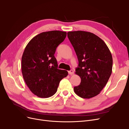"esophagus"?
I'll return each instance as SVG.
<instances>
[{"mask_svg":"<svg viewBox=\"0 0 129 129\" xmlns=\"http://www.w3.org/2000/svg\"><path fill=\"white\" fill-rule=\"evenodd\" d=\"M68 72H69V74H70V75H73V74H74V71L72 70L69 71Z\"/></svg>","mask_w":129,"mask_h":129,"instance_id":"34e87169","label":"esophagus"}]
</instances>
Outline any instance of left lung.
Instances as JSON below:
<instances>
[{
	"mask_svg": "<svg viewBox=\"0 0 129 129\" xmlns=\"http://www.w3.org/2000/svg\"><path fill=\"white\" fill-rule=\"evenodd\" d=\"M67 37L79 62L75 74L81 78L80 85L74 87V92L81 98H92L100 93L110 78L111 53L104 41L92 33L70 31Z\"/></svg>",
	"mask_w": 129,
	"mask_h": 129,
	"instance_id": "8db88e82",
	"label": "left lung"
}]
</instances>
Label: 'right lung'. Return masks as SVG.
Masks as SVG:
<instances>
[{
    "instance_id": "1",
    "label": "right lung",
    "mask_w": 129,
    "mask_h": 129,
    "mask_svg": "<svg viewBox=\"0 0 129 129\" xmlns=\"http://www.w3.org/2000/svg\"><path fill=\"white\" fill-rule=\"evenodd\" d=\"M66 32L51 31L33 38L26 45L21 59L23 79L31 91L40 98H49L56 93L60 81L68 75L57 69L54 56L58 45L64 41Z\"/></svg>"
}]
</instances>
